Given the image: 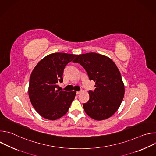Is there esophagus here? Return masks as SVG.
<instances>
[{
    "mask_svg": "<svg viewBox=\"0 0 156 156\" xmlns=\"http://www.w3.org/2000/svg\"><path fill=\"white\" fill-rule=\"evenodd\" d=\"M81 91H78V92H76V94H81Z\"/></svg>",
    "mask_w": 156,
    "mask_h": 156,
    "instance_id": "1",
    "label": "esophagus"
}]
</instances>
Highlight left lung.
I'll use <instances>...</instances> for the list:
<instances>
[{"label": "left lung", "mask_w": 156, "mask_h": 156, "mask_svg": "<svg viewBox=\"0 0 156 156\" xmlns=\"http://www.w3.org/2000/svg\"><path fill=\"white\" fill-rule=\"evenodd\" d=\"M79 63L90 80L95 82V90L89 91L90 99L83 104L86 114L96 120L112 116L123 101L125 86L120 72L109 57L90 52L80 54L73 61Z\"/></svg>", "instance_id": "obj_1"}]
</instances>
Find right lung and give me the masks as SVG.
<instances>
[{
	"instance_id": "add662e5",
	"label": "right lung",
	"mask_w": 156,
	"mask_h": 156,
	"mask_svg": "<svg viewBox=\"0 0 156 156\" xmlns=\"http://www.w3.org/2000/svg\"><path fill=\"white\" fill-rule=\"evenodd\" d=\"M77 55L57 52L43 58L33 69L28 94L31 104L43 118L55 120L66 114L76 92L60 91L65 66Z\"/></svg>"
}]
</instances>
